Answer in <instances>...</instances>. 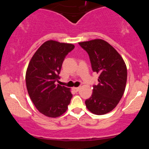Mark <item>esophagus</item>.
<instances>
[{
	"instance_id": "1",
	"label": "esophagus",
	"mask_w": 149,
	"mask_h": 149,
	"mask_svg": "<svg viewBox=\"0 0 149 149\" xmlns=\"http://www.w3.org/2000/svg\"><path fill=\"white\" fill-rule=\"evenodd\" d=\"M80 89V87H78V88H73V90H74V91H76V92L79 91Z\"/></svg>"
}]
</instances>
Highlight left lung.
Instances as JSON below:
<instances>
[{
    "label": "left lung",
    "instance_id": "obj_1",
    "mask_svg": "<svg viewBox=\"0 0 149 149\" xmlns=\"http://www.w3.org/2000/svg\"><path fill=\"white\" fill-rule=\"evenodd\" d=\"M79 45L88 52L92 71L100 75L85 105L92 113L104 115L111 111L123 95L127 67L119 53L105 40L95 39Z\"/></svg>",
    "mask_w": 149,
    "mask_h": 149
}]
</instances>
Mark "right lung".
<instances>
[{
  "label": "right lung",
  "instance_id": "add662e5",
  "mask_svg": "<svg viewBox=\"0 0 149 149\" xmlns=\"http://www.w3.org/2000/svg\"><path fill=\"white\" fill-rule=\"evenodd\" d=\"M73 44L47 40L37 49L31 59L26 84L31 100L41 113L51 118L62 115L73 95L70 89L56 84L60 79L65 57L74 49Z\"/></svg>",
  "mask_w": 149,
  "mask_h": 149
}]
</instances>
